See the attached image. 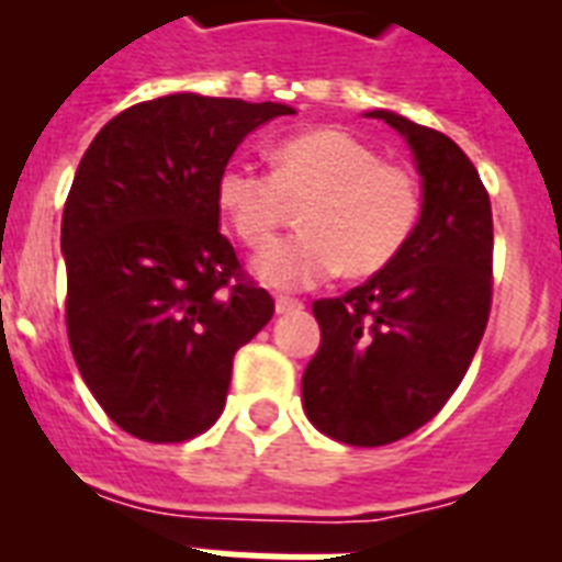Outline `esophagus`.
<instances>
[{
	"label": "esophagus",
	"instance_id": "34e87169",
	"mask_svg": "<svg viewBox=\"0 0 562 562\" xmlns=\"http://www.w3.org/2000/svg\"><path fill=\"white\" fill-rule=\"evenodd\" d=\"M276 311L278 313L302 311V302H299V299H293V295H276Z\"/></svg>",
	"mask_w": 562,
	"mask_h": 562
}]
</instances>
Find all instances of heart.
Segmentation results:
<instances>
[{
  "instance_id": "heart-1",
  "label": "heart",
  "mask_w": 562,
  "mask_h": 562,
  "mask_svg": "<svg viewBox=\"0 0 562 562\" xmlns=\"http://www.w3.org/2000/svg\"><path fill=\"white\" fill-rule=\"evenodd\" d=\"M272 172L234 160L216 176V207L249 251H266L305 202V228L258 260V276L281 290H307L337 272L378 276L393 263L422 220V187L411 169L381 160L346 128H311L278 140Z\"/></svg>"
}]
</instances>
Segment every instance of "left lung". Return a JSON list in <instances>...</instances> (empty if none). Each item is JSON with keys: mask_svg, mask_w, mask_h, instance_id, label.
Here are the masks:
<instances>
[{"mask_svg": "<svg viewBox=\"0 0 562 562\" xmlns=\"http://www.w3.org/2000/svg\"><path fill=\"white\" fill-rule=\"evenodd\" d=\"M404 134L425 187L407 249L337 299L313 302L319 351L304 413L325 437L375 448L419 430L458 390L493 304V207L475 164L442 132L372 111Z\"/></svg>", "mask_w": 562, "mask_h": 562, "instance_id": "obj_1", "label": "left lung"}]
</instances>
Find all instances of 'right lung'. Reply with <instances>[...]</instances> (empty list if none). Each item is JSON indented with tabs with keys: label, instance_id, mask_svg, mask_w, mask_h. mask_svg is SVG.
I'll return each mask as SVG.
<instances>
[{
	"label": "right lung",
	"instance_id": "right-lung-1",
	"mask_svg": "<svg viewBox=\"0 0 562 562\" xmlns=\"http://www.w3.org/2000/svg\"><path fill=\"white\" fill-rule=\"evenodd\" d=\"M276 102L172 93L125 108L78 164L60 222L67 337L111 419L184 442L225 407L234 355L276 313L220 234L216 176Z\"/></svg>",
	"mask_w": 562,
	"mask_h": 562
}]
</instances>
